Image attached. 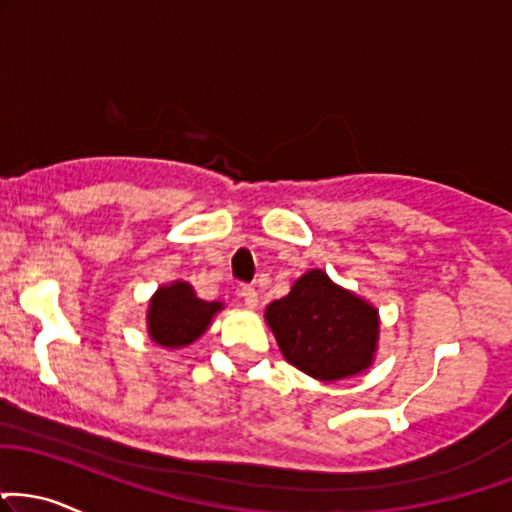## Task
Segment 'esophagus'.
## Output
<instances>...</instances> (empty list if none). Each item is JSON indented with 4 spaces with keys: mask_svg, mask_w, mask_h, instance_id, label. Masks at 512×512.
I'll use <instances>...</instances> for the list:
<instances>
[{
    "mask_svg": "<svg viewBox=\"0 0 512 512\" xmlns=\"http://www.w3.org/2000/svg\"><path fill=\"white\" fill-rule=\"evenodd\" d=\"M238 295L245 300V305L248 307H257V303H260V293H257L252 286H240Z\"/></svg>",
    "mask_w": 512,
    "mask_h": 512,
    "instance_id": "1",
    "label": "esophagus"
}]
</instances>
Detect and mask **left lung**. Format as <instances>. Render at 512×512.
<instances>
[{"label": "left lung", "instance_id": "obj_1", "mask_svg": "<svg viewBox=\"0 0 512 512\" xmlns=\"http://www.w3.org/2000/svg\"><path fill=\"white\" fill-rule=\"evenodd\" d=\"M264 319L283 357L319 381L355 377L374 362L377 307L336 286L322 269L300 276L291 293L267 305Z\"/></svg>", "mask_w": 512, "mask_h": 512}]
</instances>
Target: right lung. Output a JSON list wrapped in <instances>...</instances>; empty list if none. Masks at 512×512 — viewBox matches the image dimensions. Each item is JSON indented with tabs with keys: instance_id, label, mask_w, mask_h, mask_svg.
I'll list each match as a JSON object with an SVG mask.
<instances>
[{
	"instance_id": "add662e5",
	"label": "right lung",
	"mask_w": 512,
	"mask_h": 512,
	"mask_svg": "<svg viewBox=\"0 0 512 512\" xmlns=\"http://www.w3.org/2000/svg\"><path fill=\"white\" fill-rule=\"evenodd\" d=\"M224 307L219 300L197 298L195 288L186 281L159 286L147 307V334L164 348H183L197 341Z\"/></svg>"
}]
</instances>
